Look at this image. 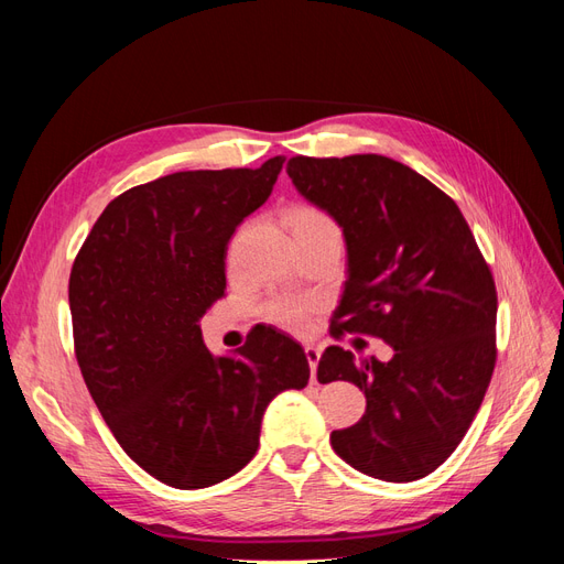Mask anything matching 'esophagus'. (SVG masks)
<instances>
[{
	"mask_svg": "<svg viewBox=\"0 0 564 564\" xmlns=\"http://www.w3.org/2000/svg\"><path fill=\"white\" fill-rule=\"evenodd\" d=\"M319 348L315 346H305V357H308V365H311V381L317 383V362H319Z\"/></svg>",
	"mask_w": 564,
	"mask_h": 564,
	"instance_id": "esophagus-1",
	"label": "esophagus"
}]
</instances>
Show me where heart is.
Listing matches in <instances>:
<instances>
[{"label": "heart", "instance_id": "heart-1", "mask_svg": "<svg viewBox=\"0 0 564 564\" xmlns=\"http://www.w3.org/2000/svg\"><path fill=\"white\" fill-rule=\"evenodd\" d=\"M282 218L296 245L317 242V240L340 242V230L334 224V218L329 214H324L319 207H315V204H305V202L292 204V207L284 209ZM313 313H315L313 305L303 301H272L265 305V317L294 334H303L311 327Z\"/></svg>", "mask_w": 564, "mask_h": 564}]
</instances>
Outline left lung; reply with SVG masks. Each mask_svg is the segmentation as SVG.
I'll return each mask as SVG.
<instances>
[{
  "instance_id": "1",
  "label": "left lung",
  "mask_w": 564,
  "mask_h": 564,
  "mask_svg": "<svg viewBox=\"0 0 564 564\" xmlns=\"http://www.w3.org/2000/svg\"><path fill=\"white\" fill-rule=\"evenodd\" d=\"M296 191L344 228L348 280L332 336H377L388 362L329 346L317 381L365 390L367 412L332 433L355 470L412 482L445 464L497 365V286L456 202L383 155L286 162Z\"/></svg>"
}]
</instances>
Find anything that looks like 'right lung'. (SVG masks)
I'll list each match as a JSON object with an SVG mask.
<instances>
[{
    "label": "right lung",
    "mask_w": 564,
    "mask_h": 564,
    "mask_svg": "<svg viewBox=\"0 0 564 564\" xmlns=\"http://www.w3.org/2000/svg\"><path fill=\"white\" fill-rule=\"evenodd\" d=\"M282 164L129 187L73 263L67 299L84 383L119 447L169 487H212L242 470L270 400L308 386V357L286 334L256 327L232 357H214L199 329L226 292L230 237L270 197Z\"/></svg>",
    "instance_id": "right-lung-1"
}]
</instances>
